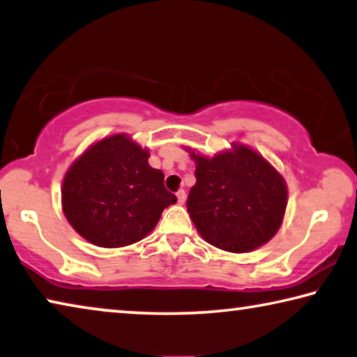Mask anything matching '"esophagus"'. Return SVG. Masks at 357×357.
Returning <instances> with one entry per match:
<instances>
[{"label": "esophagus", "instance_id": "1", "mask_svg": "<svg viewBox=\"0 0 357 357\" xmlns=\"http://www.w3.org/2000/svg\"><path fill=\"white\" fill-rule=\"evenodd\" d=\"M177 201H178V204H183V202L186 201L185 190H180V191H178V193H177Z\"/></svg>", "mask_w": 357, "mask_h": 357}]
</instances>
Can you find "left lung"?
Here are the masks:
<instances>
[{"label":"left lung","mask_w":357,"mask_h":357,"mask_svg":"<svg viewBox=\"0 0 357 357\" xmlns=\"http://www.w3.org/2000/svg\"><path fill=\"white\" fill-rule=\"evenodd\" d=\"M196 164L186 211L202 238L244 254L266 244L281 228L287 207L286 180L260 153L233 142L207 158L186 148Z\"/></svg>","instance_id":"8db88e82"}]
</instances>
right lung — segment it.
<instances>
[{"mask_svg":"<svg viewBox=\"0 0 357 357\" xmlns=\"http://www.w3.org/2000/svg\"><path fill=\"white\" fill-rule=\"evenodd\" d=\"M148 158L150 151L128 134H113L73 161L62 182V211L76 233L98 248L114 249L155 229L177 197Z\"/></svg>","mask_w":357,"mask_h":357,"instance_id":"1","label":"right lung"}]
</instances>
